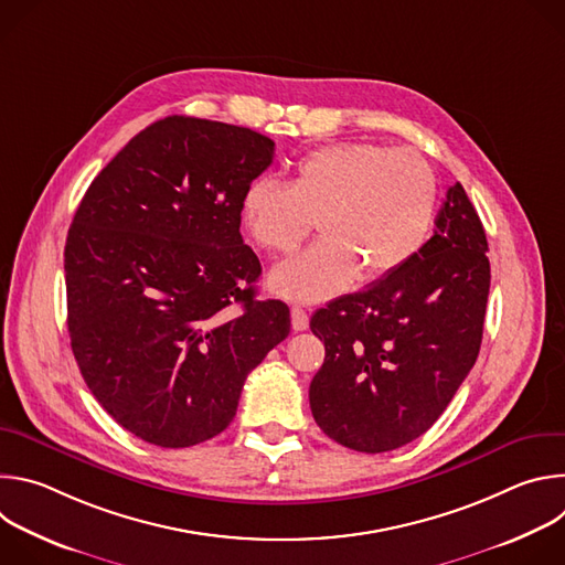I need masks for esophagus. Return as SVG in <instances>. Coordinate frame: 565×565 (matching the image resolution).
<instances>
[{"mask_svg":"<svg viewBox=\"0 0 565 565\" xmlns=\"http://www.w3.org/2000/svg\"><path fill=\"white\" fill-rule=\"evenodd\" d=\"M292 329L295 331H306L308 329V312L301 306H292Z\"/></svg>","mask_w":565,"mask_h":565,"instance_id":"obj_1","label":"esophagus"}]
</instances>
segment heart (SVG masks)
<instances>
[{
	"label": "heart",
	"mask_w": 565,
	"mask_h": 565,
	"mask_svg": "<svg viewBox=\"0 0 565 565\" xmlns=\"http://www.w3.org/2000/svg\"><path fill=\"white\" fill-rule=\"evenodd\" d=\"M438 203L436 174L414 149L338 142L303 156L290 185L257 179L241 199V218L268 255H292L317 227L327 236L273 273L297 301H321L362 277L409 264L427 244Z\"/></svg>",
	"instance_id": "1"
}]
</instances>
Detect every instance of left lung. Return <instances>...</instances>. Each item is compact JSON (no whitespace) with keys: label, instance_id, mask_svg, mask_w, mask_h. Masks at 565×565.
I'll return each instance as SVG.
<instances>
[{"label":"left lung","instance_id":"left-lung-1","mask_svg":"<svg viewBox=\"0 0 565 565\" xmlns=\"http://www.w3.org/2000/svg\"><path fill=\"white\" fill-rule=\"evenodd\" d=\"M488 295V236L456 183L409 264L310 317L327 349L308 391L319 429L364 454L423 436L478 358Z\"/></svg>","mask_w":565,"mask_h":565}]
</instances>
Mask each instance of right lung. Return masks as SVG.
I'll use <instances>...</instances> for the list:
<instances>
[{
    "label": "right lung",
    "instance_id": "add662e5",
    "mask_svg": "<svg viewBox=\"0 0 565 565\" xmlns=\"http://www.w3.org/2000/svg\"><path fill=\"white\" fill-rule=\"evenodd\" d=\"M253 129L168 116L94 179L64 248L68 335L103 409L145 443L221 434L248 373L290 333L257 299L262 264L241 238V199L273 163Z\"/></svg>",
    "mask_w": 565,
    "mask_h": 565
}]
</instances>
